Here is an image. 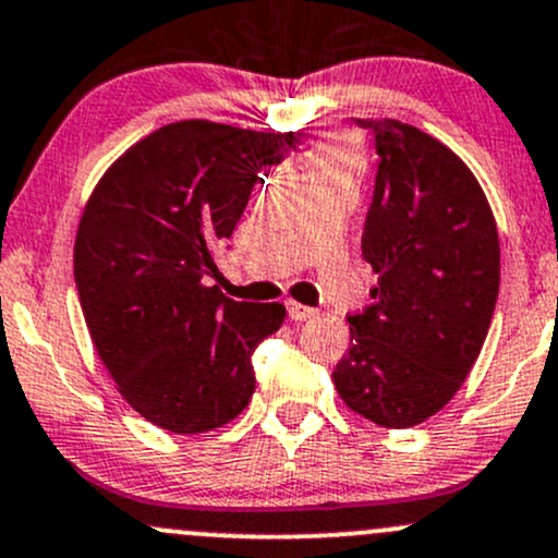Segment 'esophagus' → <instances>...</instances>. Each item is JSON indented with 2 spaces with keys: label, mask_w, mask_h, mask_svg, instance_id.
Returning <instances> with one entry per match:
<instances>
[{
  "label": "esophagus",
  "mask_w": 558,
  "mask_h": 558,
  "mask_svg": "<svg viewBox=\"0 0 558 558\" xmlns=\"http://www.w3.org/2000/svg\"><path fill=\"white\" fill-rule=\"evenodd\" d=\"M315 315H317V310L304 307V304H299V302H289V317H291V320H296V323L312 320Z\"/></svg>",
  "instance_id": "34e87169"
}]
</instances>
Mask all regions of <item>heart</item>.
Instances as JSON below:
<instances>
[{
    "instance_id": "obj_1",
    "label": "heart",
    "mask_w": 558,
    "mask_h": 558,
    "mask_svg": "<svg viewBox=\"0 0 558 558\" xmlns=\"http://www.w3.org/2000/svg\"><path fill=\"white\" fill-rule=\"evenodd\" d=\"M365 150L354 134L339 132L330 137L320 140L304 153V163H307L312 182L330 180V177H341V180H354L363 169Z\"/></svg>"
}]
</instances>
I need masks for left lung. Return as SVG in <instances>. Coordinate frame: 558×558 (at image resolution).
I'll return each mask as SVG.
<instances>
[{
	"label": "left lung",
	"mask_w": 558,
	"mask_h": 558,
	"mask_svg": "<svg viewBox=\"0 0 558 558\" xmlns=\"http://www.w3.org/2000/svg\"><path fill=\"white\" fill-rule=\"evenodd\" d=\"M357 124L376 134L363 256L378 283L373 304L349 317L333 384L354 413L408 428L448 405L480 357L498 302V228L448 145L395 119Z\"/></svg>",
	"instance_id": "1"
}]
</instances>
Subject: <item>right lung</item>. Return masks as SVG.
<instances>
[{
  "instance_id": "1",
  "label": "right lung",
  "mask_w": 558,
  "mask_h": 558,
  "mask_svg": "<svg viewBox=\"0 0 558 558\" xmlns=\"http://www.w3.org/2000/svg\"><path fill=\"white\" fill-rule=\"evenodd\" d=\"M293 132L206 119L134 143L92 190L73 243V278L92 344L116 389L150 424L204 434L254 395L251 354L286 320L283 304L232 302L214 248L232 235Z\"/></svg>"
}]
</instances>
